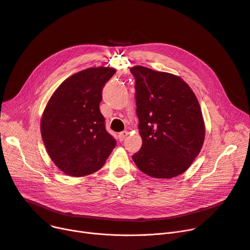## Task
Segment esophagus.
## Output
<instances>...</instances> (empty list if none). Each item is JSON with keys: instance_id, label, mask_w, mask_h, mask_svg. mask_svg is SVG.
I'll list each match as a JSON object with an SVG mask.
<instances>
[{"instance_id": "34e87169", "label": "esophagus", "mask_w": 250, "mask_h": 250, "mask_svg": "<svg viewBox=\"0 0 250 250\" xmlns=\"http://www.w3.org/2000/svg\"><path fill=\"white\" fill-rule=\"evenodd\" d=\"M127 136H128L127 130H124V132L120 133V135H118V140H120V142H124Z\"/></svg>"}]
</instances>
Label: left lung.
Returning <instances> with one entry per match:
<instances>
[{
	"mask_svg": "<svg viewBox=\"0 0 250 250\" xmlns=\"http://www.w3.org/2000/svg\"><path fill=\"white\" fill-rule=\"evenodd\" d=\"M136 104L142 147L137 167L155 178L182 174L200 154L205 123L198 99L178 76L135 65Z\"/></svg>",
	"mask_w": 250,
	"mask_h": 250,
	"instance_id": "1",
	"label": "left lung"
}]
</instances>
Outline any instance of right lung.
Wrapping results in <instances>:
<instances>
[{
	"instance_id": "obj_1",
	"label": "right lung",
	"mask_w": 250,
	"mask_h": 250,
	"mask_svg": "<svg viewBox=\"0 0 250 250\" xmlns=\"http://www.w3.org/2000/svg\"><path fill=\"white\" fill-rule=\"evenodd\" d=\"M112 68H89L64 80L48 100L41 130L50 159L70 176L96 172L116 145L99 104Z\"/></svg>"
}]
</instances>
